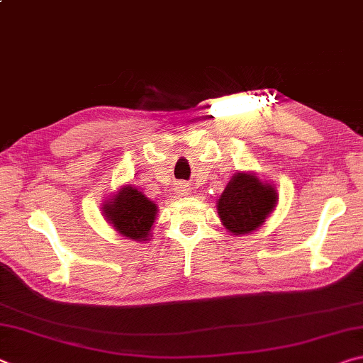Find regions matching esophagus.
<instances>
[{
    "label": "esophagus",
    "instance_id": "obj_1",
    "mask_svg": "<svg viewBox=\"0 0 363 363\" xmlns=\"http://www.w3.org/2000/svg\"><path fill=\"white\" fill-rule=\"evenodd\" d=\"M177 194H181V195H187V194H189V189H187V186H179V187H177Z\"/></svg>",
    "mask_w": 363,
    "mask_h": 363
}]
</instances>
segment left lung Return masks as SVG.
Segmentation results:
<instances>
[{
  "label": "left lung",
  "instance_id": "left-lung-1",
  "mask_svg": "<svg viewBox=\"0 0 363 363\" xmlns=\"http://www.w3.org/2000/svg\"><path fill=\"white\" fill-rule=\"evenodd\" d=\"M277 203V192L255 174L237 173L218 201L220 220L233 235H243L259 227Z\"/></svg>",
  "mask_w": 363,
  "mask_h": 363
}]
</instances>
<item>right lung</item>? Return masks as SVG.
Wrapping results in <instances>:
<instances>
[{
    "instance_id": "add662e5",
    "label": "right lung",
    "mask_w": 363,
    "mask_h": 363,
    "mask_svg": "<svg viewBox=\"0 0 363 363\" xmlns=\"http://www.w3.org/2000/svg\"><path fill=\"white\" fill-rule=\"evenodd\" d=\"M107 219L123 237L133 240H147L149 230L155 220L157 205L138 189L128 186L115 196L113 201L104 206Z\"/></svg>"
}]
</instances>
